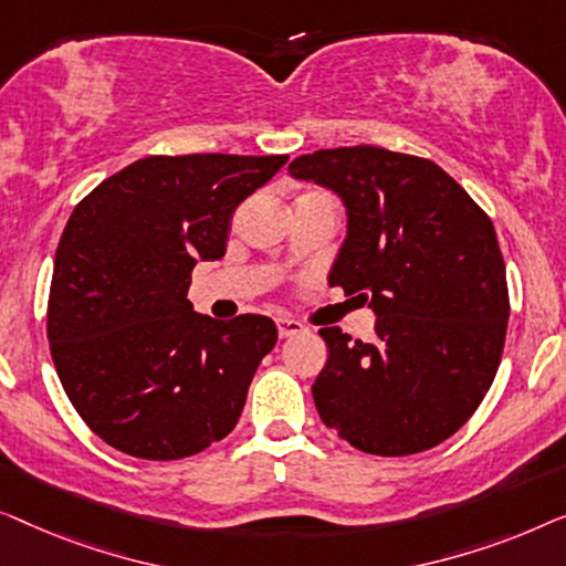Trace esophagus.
Segmentation results:
<instances>
[{"instance_id": "obj_1", "label": "esophagus", "mask_w": 566, "mask_h": 566, "mask_svg": "<svg viewBox=\"0 0 566 566\" xmlns=\"http://www.w3.org/2000/svg\"><path fill=\"white\" fill-rule=\"evenodd\" d=\"M276 331H280V338H290L305 331V325L292 321V317H276Z\"/></svg>"}]
</instances>
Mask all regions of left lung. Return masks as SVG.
<instances>
[{
    "instance_id": "1",
    "label": "left lung",
    "mask_w": 566,
    "mask_h": 566,
    "mask_svg": "<svg viewBox=\"0 0 566 566\" xmlns=\"http://www.w3.org/2000/svg\"><path fill=\"white\" fill-rule=\"evenodd\" d=\"M290 171L344 200L328 282L377 313L369 340L321 328L323 423L377 457L433 449L474 416L503 359L511 297L490 214L441 166L377 146L315 150Z\"/></svg>"
}]
</instances>
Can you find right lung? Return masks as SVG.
Returning <instances> with one entry per match:
<instances>
[{
  "instance_id": "obj_1",
  "label": "right lung",
  "mask_w": 566,
  "mask_h": 566,
  "mask_svg": "<svg viewBox=\"0 0 566 566\" xmlns=\"http://www.w3.org/2000/svg\"><path fill=\"white\" fill-rule=\"evenodd\" d=\"M290 156H146L74 207L55 249L45 331L78 416L113 449L195 457L233 431L276 344L266 315L212 321L187 300L197 261Z\"/></svg>"
}]
</instances>
